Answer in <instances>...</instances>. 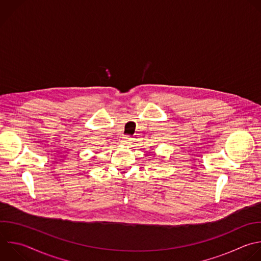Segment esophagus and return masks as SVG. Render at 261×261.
I'll return each mask as SVG.
<instances>
[{
	"mask_svg": "<svg viewBox=\"0 0 261 261\" xmlns=\"http://www.w3.org/2000/svg\"><path fill=\"white\" fill-rule=\"evenodd\" d=\"M132 138L131 137H129V136H126V137H124V139L122 140V142H123V144H130V143H132Z\"/></svg>",
	"mask_w": 261,
	"mask_h": 261,
	"instance_id": "esophagus-1",
	"label": "esophagus"
}]
</instances>
